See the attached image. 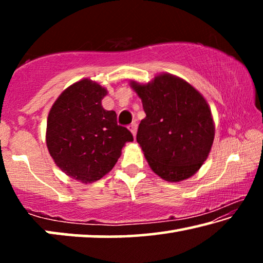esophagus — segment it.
<instances>
[{"label": "esophagus", "mask_w": 263, "mask_h": 263, "mask_svg": "<svg viewBox=\"0 0 263 263\" xmlns=\"http://www.w3.org/2000/svg\"><path fill=\"white\" fill-rule=\"evenodd\" d=\"M137 127H138L137 123H132V124H130V125H128V130L131 131L133 137H136V135H137Z\"/></svg>", "instance_id": "34e87169"}]
</instances>
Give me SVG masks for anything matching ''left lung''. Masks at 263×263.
<instances>
[{
  "label": "left lung",
  "mask_w": 263,
  "mask_h": 263,
  "mask_svg": "<svg viewBox=\"0 0 263 263\" xmlns=\"http://www.w3.org/2000/svg\"><path fill=\"white\" fill-rule=\"evenodd\" d=\"M130 86L146 114L137 141L151 169L168 182L189 179L208 159L215 139L206 100L190 83L168 73Z\"/></svg>",
  "instance_id": "1"
}]
</instances>
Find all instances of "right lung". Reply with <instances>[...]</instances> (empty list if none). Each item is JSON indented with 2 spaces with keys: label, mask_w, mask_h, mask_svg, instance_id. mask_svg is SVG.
<instances>
[{
  "label": "right lung",
  "mask_w": 263,
  "mask_h": 263,
  "mask_svg": "<svg viewBox=\"0 0 263 263\" xmlns=\"http://www.w3.org/2000/svg\"><path fill=\"white\" fill-rule=\"evenodd\" d=\"M108 90L90 79L66 88L48 112L46 146L66 175L82 183L100 180L114 168L126 142V127L102 106Z\"/></svg>",
  "instance_id": "right-lung-1"
}]
</instances>
